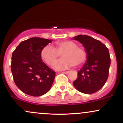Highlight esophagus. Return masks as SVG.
Listing matches in <instances>:
<instances>
[{
    "label": "esophagus",
    "mask_w": 123,
    "mask_h": 123,
    "mask_svg": "<svg viewBox=\"0 0 123 123\" xmlns=\"http://www.w3.org/2000/svg\"><path fill=\"white\" fill-rule=\"evenodd\" d=\"M69 71H67V72H63L62 73H64V74H68V73H69Z\"/></svg>",
    "instance_id": "obj_1"
}]
</instances>
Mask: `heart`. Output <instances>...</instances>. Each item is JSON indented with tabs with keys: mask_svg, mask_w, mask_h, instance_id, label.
<instances>
[{
	"mask_svg": "<svg viewBox=\"0 0 123 123\" xmlns=\"http://www.w3.org/2000/svg\"><path fill=\"white\" fill-rule=\"evenodd\" d=\"M60 55L63 59L54 65V68L56 70H64L74 65L80 66L87 59L86 51L77 47V44L71 40L56 42L54 48L50 46H46L40 52L42 59L49 66L54 64Z\"/></svg>",
	"mask_w": 123,
	"mask_h": 123,
	"instance_id": "b5f03b06",
	"label": "heart"
}]
</instances>
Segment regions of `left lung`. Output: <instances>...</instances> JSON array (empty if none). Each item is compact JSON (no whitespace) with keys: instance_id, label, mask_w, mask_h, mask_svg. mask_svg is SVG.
Segmentation results:
<instances>
[{"instance_id":"1","label":"left lung","mask_w":123,"mask_h":123,"mask_svg":"<svg viewBox=\"0 0 123 123\" xmlns=\"http://www.w3.org/2000/svg\"><path fill=\"white\" fill-rule=\"evenodd\" d=\"M73 39L84 46L86 62L77 73L74 87L83 93H96L103 87L109 76L111 60L109 49L100 41L87 35H78Z\"/></svg>"}]
</instances>
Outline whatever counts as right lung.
<instances>
[{
  "mask_svg": "<svg viewBox=\"0 0 123 123\" xmlns=\"http://www.w3.org/2000/svg\"><path fill=\"white\" fill-rule=\"evenodd\" d=\"M52 40L30 38L21 42L13 52L11 70L14 81L26 94L37 97L50 90L56 73L43 62L40 52Z\"/></svg>",
  "mask_w": 123,
  "mask_h": 123,
  "instance_id": "obj_1",
  "label": "right lung"
}]
</instances>
